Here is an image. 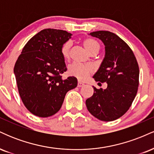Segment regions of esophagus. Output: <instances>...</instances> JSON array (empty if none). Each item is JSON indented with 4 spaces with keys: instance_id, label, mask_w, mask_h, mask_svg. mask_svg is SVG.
I'll return each mask as SVG.
<instances>
[{
    "instance_id": "obj_1",
    "label": "esophagus",
    "mask_w": 154,
    "mask_h": 154,
    "mask_svg": "<svg viewBox=\"0 0 154 154\" xmlns=\"http://www.w3.org/2000/svg\"><path fill=\"white\" fill-rule=\"evenodd\" d=\"M83 85H85L84 83H82V82H78V83H77V87H78V88L82 87Z\"/></svg>"
}]
</instances>
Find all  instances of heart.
<instances>
[{
  "label": "heart",
  "mask_w": 154,
  "mask_h": 154,
  "mask_svg": "<svg viewBox=\"0 0 154 154\" xmlns=\"http://www.w3.org/2000/svg\"><path fill=\"white\" fill-rule=\"evenodd\" d=\"M83 45L88 52L92 54L94 51H99L100 45L96 40L92 38H86L82 41ZM72 43L70 41H67L62 45L61 48V54L64 59L69 57V51ZM92 68L89 65L82 64L79 63H73L69 66V74L70 75L77 77L79 80H85L88 75L91 73Z\"/></svg>",
  "instance_id": "heart-1"
}]
</instances>
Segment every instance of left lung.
Segmentation results:
<instances>
[{
	"instance_id": "left-lung-1",
	"label": "left lung",
	"mask_w": 154,
	"mask_h": 154,
	"mask_svg": "<svg viewBox=\"0 0 154 154\" xmlns=\"http://www.w3.org/2000/svg\"><path fill=\"white\" fill-rule=\"evenodd\" d=\"M90 35L100 39L105 45V57L93 76L96 82H106V89H97L86 100L88 110L99 120L111 122L123 116L137 94L139 66L129 45L109 31H96Z\"/></svg>"
}]
</instances>
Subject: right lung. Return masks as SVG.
Here are the masks:
<instances>
[{
	"mask_svg": "<svg viewBox=\"0 0 154 154\" xmlns=\"http://www.w3.org/2000/svg\"><path fill=\"white\" fill-rule=\"evenodd\" d=\"M71 33L45 29L23 48L14 72L23 103L32 114L48 117L60 110L66 93L77 85L75 77L63 79L67 70L61 48Z\"/></svg>",
	"mask_w": 154,
	"mask_h": 154,
	"instance_id": "obj_1",
	"label": "right lung"
}]
</instances>
